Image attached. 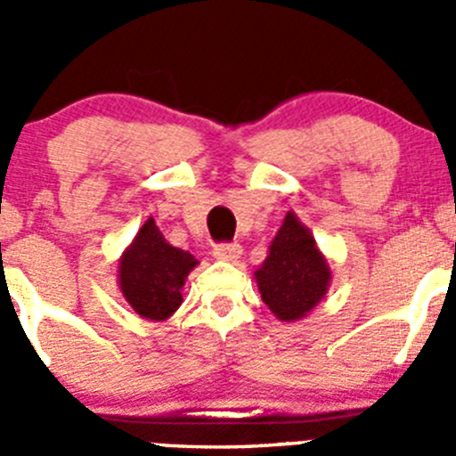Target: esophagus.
<instances>
[{
    "instance_id": "34e87169",
    "label": "esophagus",
    "mask_w": 456,
    "mask_h": 456,
    "mask_svg": "<svg viewBox=\"0 0 456 456\" xmlns=\"http://www.w3.org/2000/svg\"><path fill=\"white\" fill-rule=\"evenodd\" d=\"M242 254V247L238 245V242H220V245L214 247V257H218V260H236V257H240Z\"/></svg>"
}]
</instances>
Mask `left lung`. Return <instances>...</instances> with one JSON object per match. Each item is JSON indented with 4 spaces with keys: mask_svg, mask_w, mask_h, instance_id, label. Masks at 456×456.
<instances>
[{
    "mask_svg": "<svg viewBox=\"0 0 456 456\" xmlns=\"http://www.w3.org/2000/svg\"><path fill=\"white\" fill-rule=\"evenodd\" d=\"M262 302L280 320H300L326 296L330 269L309 229L289 211L269 256L256 271Z\"/></svg>",
    "mask_w": 456,
    "mask_h": 456,
    "instance_id": "obj_1",
    "label": "left lung"
}]
</instances>
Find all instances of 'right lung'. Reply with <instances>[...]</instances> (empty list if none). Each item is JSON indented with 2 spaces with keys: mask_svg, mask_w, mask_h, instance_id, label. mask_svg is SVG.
I'll return each mask as SVG.
<instances>
[{
  "mask_svg": "<svg viewBox=\"0 0 456 456\" xmlns=\"http://www.w3.org/2000/svg\"><path fill=\"white\" fill-rule=\"evenodd\" d=\"M196 265L199 260L190 251L167 245L154 218H150L121 257L118 284L141 317L167 320L181 306V289Z\"/></svg>",
  "mask_w": 456,
  "mask_h": 456,
  "instance_id": "obj_1",
  "label": "right lung"
}]
</instances>
